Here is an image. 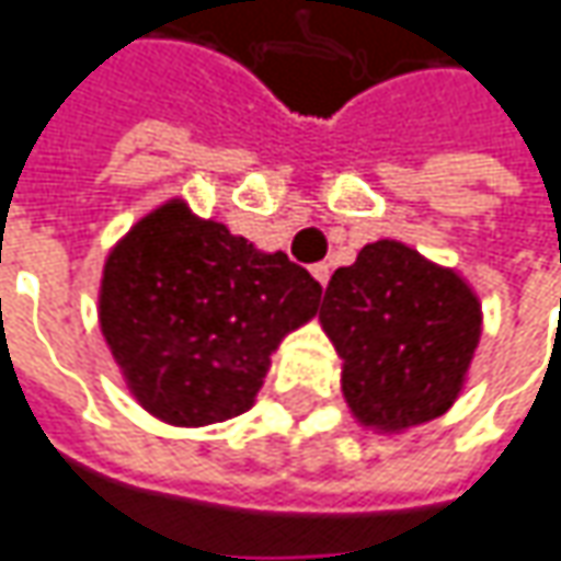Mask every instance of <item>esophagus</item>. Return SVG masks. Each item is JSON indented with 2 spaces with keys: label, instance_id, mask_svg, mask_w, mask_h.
<instances>
[{
  "label": "esophagus",
  "instance_id": "obj_1",
  "mask_svg": "<svg viewBox=\"0 0 561 561\" xmlns=\"http://www.w3.org/2000/svg\"><path fill=\"white\" fill-rule=\"evenodd\" d=\"M309 271H312V277H316V280H319L322 287H328V277H331V267L324 265V262H319V265H312V267H309Z\"/></svg>",
  "mask_w": 561,
  "mask_h": 561
}]
</instances>
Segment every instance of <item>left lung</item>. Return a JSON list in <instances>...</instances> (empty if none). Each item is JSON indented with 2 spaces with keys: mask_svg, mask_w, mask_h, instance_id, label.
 Wrapping results in <instances>:
<instances>
[{
  "mask_svg": "<svg viewBox=\"0 0 561 561\" xmlns=\"http://www.w3.org/2000/svg\"><path fill=\"white\" fill-rule=\"evenodd\" d=\"M319 319L344 359L347 404L378 430L445 413L480 341L470 287L394 239L363 245L351 267L331 274Z\"/></svg>",
  "mask_w": 561,
  "mask_h": 561,
  "instance_id": "left-lung-1",
  "label": "left lung"
}]
</instances>
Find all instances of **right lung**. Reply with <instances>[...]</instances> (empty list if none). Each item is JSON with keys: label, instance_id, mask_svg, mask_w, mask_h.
<instances>
[{"label": "right lung", "instance_id": "1", "mask_svg": "<svg viewBox=\"0 0 561 561\" xmlns=\"http://www.w3.org/2000/svg\"><path fill=\"white\" fill-rule=\"evenodd\" d=\"M322 284L180 202L148 214L103 267L100 328L128 388L176 426L245 413L271 351L319 312Z\"/></svg>", "mask_w": 561, "mask_h": 561}]
</instances>
